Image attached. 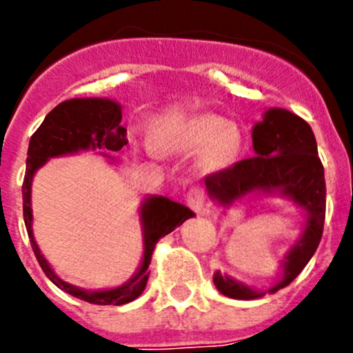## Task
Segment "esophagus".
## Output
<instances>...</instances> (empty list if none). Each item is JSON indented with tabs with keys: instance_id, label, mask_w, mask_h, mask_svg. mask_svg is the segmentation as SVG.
I'll return each instance as SVG.
<instances>
[{
	"instance_id": "esophagus-1",
	"label": "esophagus",
	"mask_w": 353,
	"mask_h": 353,
	"mask_svg": "<svg viewBox=\"0 0 353 353\" xmlns=\"http://www.w3.org/2000/svg\"><path fill=\"white\" fill-rule=\"evenodd\" d=\"M188 205L192 207L196 214H203L205 212V202H203V193L200 190H192V192L188 193V199H186Z\"/></svg>"
}]
</instances>
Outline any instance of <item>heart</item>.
<instances>
[{
	"label": "heart",
	"mask_w": 353,
	"mask_h": 353,
	"mask_svg": "<svg viewBox=\"0 0 353 353\" xmlns=\"http://www.w3.org/2000/svg\"><path fill=\"white\" fill-rule=\"evenodd\" d=\"M153 143L163 154L199 152L195 167L200 174L226 169L242 150V132L233 121L214 113L167 117L154 128Z\"/></svg>",
	"instance_id": "heart-1"
}]
</instances>
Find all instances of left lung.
<instances>
[{"label": "left lung", "instance_id": "8db88e82", "mask_svg": "<svg viewBox=\"0 0 353 353\" xmlns=\"http://www.w3.org/2000/svg\"><path fill=\"white\" fill-rule=\"evenodd\" d=\"M256 157L205 177L210 200L223 209L251 196H281L305 214L303 232L281 261L279 281L265 291L228 273H214V285L233 299H258L291 284L317 251L325 217L324 167L312 127L298 114L270 108L252 127Z\"/></svg>", "mask_w": 353, "mask_h": 353}]
</instances>
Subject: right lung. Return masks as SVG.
<instances>
[{
	"mask_svg": "<svg viewBox=\"0 0 353 353\" xmlns=\"http://www.w3.org/2000/svg\"><path fill=\"white\" fill-rule=\"evenodd\" d=\"M127 128L121 127V104L108 97L69 99L61 102L45 117L38 130L31 136L26 160V176L22 184V203H24V223L29 242L39 266L45 275L61 291L74 296L92 305H125L143 294L150 276V263L153 249L161 236L183 225L195 212L183 203L161 195H148L141 202L139 223L143 232V258L139 268L125 284L111 289H83L62 281L54 272L50 263L39 251L32 233L31 190L34 174L50 158L77 154L81 151H99L104 158L114 161L110 153L120 151L127 144Z\"/></svg>",
	"mask_w": 353,
	"mask_h": 353,
	"instance_id": "obj_1",
	"label": "right lung"
}]
</instances>
